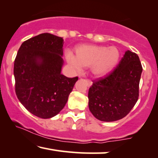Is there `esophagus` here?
Here are the masks:
<instances>
[{
    "instance_id": "1",
    "label": "esophagus",
    "mask_w": 158,
    "mask_h": 158,
    "mask_svg": "<svg viewBox=\"0 0 158 158\" xmlns=\"http://www.w3.org/2000/svg\"><path fill=\"white\" fill-rule=\"evenodd\" d=\"M86 82H87V86H88V87H90L92 85H93V82H92L90 80H87Z\"/></svg>"
}]
</instances>
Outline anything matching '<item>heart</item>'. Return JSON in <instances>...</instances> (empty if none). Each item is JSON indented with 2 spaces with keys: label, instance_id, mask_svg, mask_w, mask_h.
Returning <instances> with one entry per match:
<instances>
[{
  "label": "heart",
  "instance_id": "1",
  "mask_svg": "<svg viewBox=\"0 0 158 158\" xmlns=\"http://www.w3.org/2000/svg\"><path fill=\"white\" fill-rule=\"evenodd\" d=\"M121 57L120 51L116 47L83 44L75 49V56H66L67 61L77 70L90 66L94 76L102 77L111 73L116 67Z\"/></svg>",
  "mask_w": 158,
  "mask_h": 158
}]
</instances>
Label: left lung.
I'll return each mask as SVG.
<instances>
[{
	"label": "left lung",
	"mask_w": 158,
	"mask_h": 158,
	"mask_svg": "<svg viewBox=\"0 0 158 158\" xmlns=\"http://www.w3.org/2000/svg\"><path fill=\"white\" fill-rule=\"evenodd\" d=\"M142 71L138 56L127 51L112 72L93 81L88 105L94 117L108 122L125 117L138 101Z\"/></svg>",
	"instance_id": "1"
}]
</instances>
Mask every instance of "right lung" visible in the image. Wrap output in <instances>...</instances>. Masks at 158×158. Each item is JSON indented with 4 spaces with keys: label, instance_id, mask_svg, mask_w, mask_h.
I'll return each instance as SVG.
<instances>
[{
    "label": "right lung",
    "instance_id": "1",
    "mask_svg": "<svg viewBox=\"0 0 158 158\" xmlns=\"http://www.w3.org/2000/svg\"><path fill=\"white\" fill-rule=\"evenodd\" d=\"M63 38L40 34L24 42L14 62L15 93L32 114L49 118L64 107L78 77L60 73Z\"/></svg>",
    "mask_w": 158,
    "mask_h": 158
}]
</instances>
